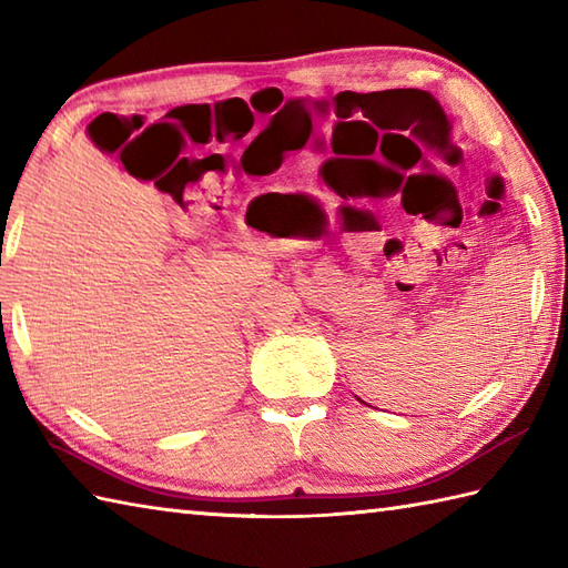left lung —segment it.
Here are the masks:
<instances>
[{
	"mask_svg": "<svg viewBox=\"0 0 568 568\" xmlns=\"http://www.w3.org/2000/svg\"><path fill=\"white\" fill-rule=\"evenodd\" d=\"M354 390H356V388H354ZM462 393H464V390H462ZM358 395H361V393H358ZM358 400H361V403H366V397H364V395H361V397H358Z\"/></svg>",
	"mask_w": 568,
	"mask_h": 568,
	"instance_id": "left-lung-1",
	"label": "left lung"
}]
</instances>
